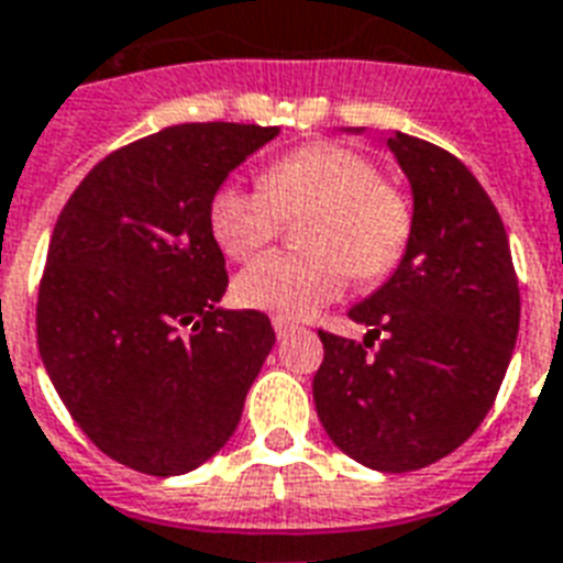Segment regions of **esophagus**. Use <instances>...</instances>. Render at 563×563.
<instances>
[{
    "label": "esophagus",
    "mask_w": 563,
    "mask_h": 563,
    "mask_svg": "<svg viewBox=\"0 0 563 563\" xmlns=\"http://www.w3.org/2000/svg\"><path fill=\"white\" fill-rule=\"evenodd\" d=\"M295 331H298V324L295 322H289V319H280V316H277V319H274V334L280 336H289V334H295Z\"/></svg>",
    "instance_id": "obj_1"
}]
</instances>
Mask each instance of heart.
Masks as SVG:
<instances>
[{"label":"heart","mask_w":563,"mask_h":563,"mask_svg":"<svg viewBox=\"0 0 563 563\" xmlns=\"http://www.w3.org/2000/svg\"><path fill=\"white\" fill-rule=\"evenodd\" d=\"M303 220L310 250H274L250 262L235 280L244 307L280 319H303L336 301L355 271L382 280L406 260L415 211L399 187L382 181L378 166L345 145L316 143L283 154L262 173V185L227 181L208 202V227L232 260H247L280 235L286 218Z\"/></svg>","instance_id":"obj_1"}]
</instances>
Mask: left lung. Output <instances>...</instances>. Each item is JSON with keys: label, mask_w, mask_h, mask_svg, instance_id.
I'll use <instances>...</instances> for the list:
<instances>
[{"label": "left lung", "mask_w": 563, "mask_h": 563, "mask_svg": "<svg viewBox=\"0 0 563 563\" xmlns=\"http://www.w3.org/2000/svg\"><path fill=\"white\" fill-rule=\"evenodd\" d=\"M415 232L394 277L349 319L364 343L319 331L313 399L336 448L376 472L427 468L493 409L519 334L507 232L481 181L439 145L394 133Z\"/></svg>", "instance_id": "left-lung-1"}]
</instances>
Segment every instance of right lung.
Segmentation results:
<instances>
[{
	"label": "right lung",
	"mask_w": 563,
	"mask_h": 563,
	"mask_svg": "<svg viewBox=\"0 0 563 563\" xmlns=\"http://www.w3.org/2000/svg\"><path fill=\"white\" fill-rule=\"evenodd\" d=\"M277 128L173 124L107 154L62 208L37 289V349L95 448L133 472H194L229 441L274 345L220 310L208 202Z\"/></svg>",
	"instance_id": "right-lung-1"
}]
</instances>
